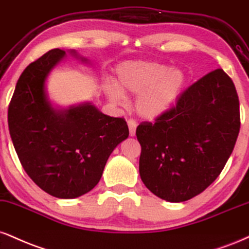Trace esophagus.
<instances>
[{
    "instance_id": "obj_1",
    "label": "esophagus",
    "mask_w": 249,
    "mask_h": 249,
    "mask_svg": "<svg viewBox=\"0 0 249 249\" xmlns=\"http://www.w3.org/2000/svg\"><path fill=\"white\" fill-rule=\"evenodd\" d=\"M128 125V132H130V136L133 137L136 134V128H137V122L134 119H128L127 121Z\"/></svg>"
}]
</instances>
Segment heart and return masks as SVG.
Listing matches in <instances>:
<instances>
[{"label": "heart", "mask_w": 249, "mask_h": 249, "mask_svg": "<svg viewBox=\"0 0 249 249\" xmlns=\"http://www.w3.org/2000/svg\"><path fill=\"white\" fill-rule=\"evenodd\" d=\"M185 75L181 70L149 60H132L119 64L115 70V83H104V91L116 103L125 94L136 95L134 109L146 119L166 113L183 88Z\"/></svg>", "instance_id": "b5f03b06"}]
</instances>
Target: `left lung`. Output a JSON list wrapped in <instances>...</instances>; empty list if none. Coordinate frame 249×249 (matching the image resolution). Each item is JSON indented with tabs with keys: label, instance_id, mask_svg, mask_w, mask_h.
Returning a JSON list of instances; mask_svg holds the SVG:
<instances>
[{
	"label": "left lung",
	"instance_id": "left-lung-1",
	"mask_svg": "<svg viewBox=\"0 0 249 249\" xmlns=\"http://www.w3.org/2000/svg\"><path fill=\"white\" fill-rule=\"evenodd\" d=\"M239 131L240 110L234 83L218 68L179 94L175 106L154 123L138 125L143 184L168 202L197 196L224 169Z\"/></svg>",
	"mask_w": 249,
	"mask_h": 249
}]
</instances>
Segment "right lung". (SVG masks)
Listing matches in <instances>:
<instances>
[{
	"label": "right lung",
	"mask_w": 249,
	"mask_h": 249,
	"mask_svg": "<svg viewBox=\"0 0 249 249\" xmlns=\"http://www.w3.org/2000/svg\"><path fill=\"white\" fill-rule=\"evenodd\" d=\"M65 53L51 50L23 71L9 104L8 124L30 178L52 196L75 198L98 183L128 127L124 118L104 115L89 103L61 112L51 107L45 80Z\"/></svg>",
	"instance_id": "add662e5"
}]
</instances>
